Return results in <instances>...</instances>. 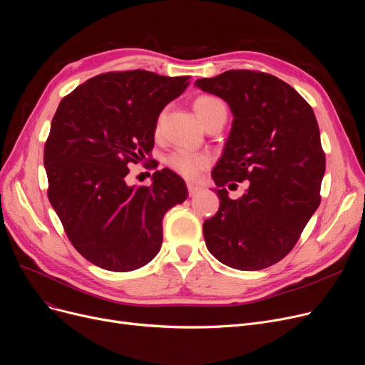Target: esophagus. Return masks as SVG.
Listing matches in <instances>:
<instances>
[{"mask_svg":"<svg viewBox=\"0 0 365 365\" xmlns=\"http://www.w3.org/2000/svg\"><path fill=\"white\" fill-rule=\"evenodd\" d=\"M198 190H201V187L198 185H194V183H187V192L190 197H194Z\"/></svg>","mask_w":365,"mask_h":365,"instance_id":"esophagus-1","label":"esophagus"}]
</instances>
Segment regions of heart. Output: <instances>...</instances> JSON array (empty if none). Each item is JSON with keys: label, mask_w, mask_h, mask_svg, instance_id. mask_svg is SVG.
Returning a JSON list of instances; mask_svg holds the SVG:
<instances>
[{"label": "heart", "mask_w": 365, "mask_h": 365, "mask_svg": "<svg viewBox=\"0 0 365 365\" xmlns=\"http://www.w3.org/2000/svg\"><path fill=\"white\" fill-rule=\"evenodd\" d=\"M194 110L197 113L198 120L205 124L213 115L219 110H226L225 105L222 101L217 98H213V96H198V98L194 101ZM161 128V117L157 123V133ZM167 165L176 171L178 175L186 178V179H197L200 176V173L208 165L210 160L204 153H197V152H190L186 149H178L175 152H171L167 157Z\"/></svg>", "instance_id": "1"}]
</instances>
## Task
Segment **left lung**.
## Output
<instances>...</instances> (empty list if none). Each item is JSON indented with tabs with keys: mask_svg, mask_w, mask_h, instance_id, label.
I'll use <instances>...</instances> for the list:
<instances>
[{
	"mask_svg": "<svg viewBox=\"0 0 365 365\" xmlns=\"http://www.w3.org/2000/svg\"><path fill=\"white\" fill-rule=\"evenodd\" d=\"M195 86L234 115L212 173L220 207L202 225L205 245L234 269H264L292 252L321 202L325 153L315 113L292 86L259 71H226ZM244 180L246 194L229 199L224 186Z\"/></svg>",
	"mask_w": 365,
	"mask_h": 365,
	"instance_id": "obj_1",
	"label": "left lung"
}]
</instances>
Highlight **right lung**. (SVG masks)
Instances as JSON below:
<instances>
[{
	"label": "right lung",
	"instance_id": "right-lung-1",
	"mask_svg": "<svg viewBox=\"0 0 365 365\" xmlns=\"http://www.w3.org/2000/svg\"><path fill=\"white\" fill-rule=\"evenodd\" d=\"M187 84L189 76L106 72L65 96L54 113L44 146L47 195L75 250L102 269L149 263L167 210L187 198L183 179L168 168L153 173L150 186L125 179L127 165L150 153L161 110Z\"/></svg>",
	"mask_w": 365,
	"mask_h": 365
}]
</instances>
